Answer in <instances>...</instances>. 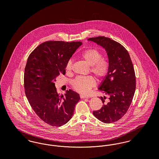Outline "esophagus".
<instances>
[{
  "label": "esophagus",
  "mask_w": 159,
  "mask_h": 159,
  "mask_svg": "<svg viewBox=\"0 0 159 159\" xmlns=\"http://www.w3.org/2000/svg\"><path fill=\"white\" fill-rule=\"evenodd\" d=\"M80 97L81 98H89V97L85 96V95H80Z\"/></svg>",
  "instance_id": "34e87169"
}]
</instances>
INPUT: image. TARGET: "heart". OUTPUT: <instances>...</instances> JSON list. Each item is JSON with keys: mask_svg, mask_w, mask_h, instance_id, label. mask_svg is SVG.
Listing matches in <instances>:
<instances>
[{"mask_svg": "<svg viewBox=\"0 0 159 159\" xmlns=\"http://www.w3.org/2000/svg\"><path fill=\"white\" fill-rule=\"evenodd\" d=\"M81 57L91 67V71L99 79L104 78L109 70V64L107 61L102 58V54L97 49L90 48L84 51L80 54ZM73 68L72 60L67 61L66 70L70 73ZM73 89L79 93L86 95L95 85V80L92 76H79L72 82Z\"/></svg>", "mask_w": 159, "mask_h": 159, "instance_id": "obj_1", "label": "heart"}]
</instances>
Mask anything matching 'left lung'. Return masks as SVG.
<instances>
[{
    "mask_svg": "<svg viewBox=\"0 0 159 159\" xmlns=\"http://www.w3.org/2000/svg\"><path fill=\"white\" fill-rule=\"evenodd\" d=\"M102 46L107 53L109 70L98 89L109 96L101 99L103 106L93 116L105 123L119 120L127 112L136 89V77L134 66L128 51L120 43L104 36L88 39Z\"/></svg>",
    "mask_w": 159,
    "mask_h": 159,
    "instance_id": "obj_1",
    "label": "left lung"
}]
</instances>
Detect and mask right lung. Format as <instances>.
Listing matches in <instances>:
<instances>
[{
  "label": "right lung",
  "instance_id": "obj_1",
  "mask_svg": "<svg viewBox=\"0 0 159 159\" xmlns=\"http://www.w3.org/2000/svg\"><path fill=\"white\" fill-rule=\"evenodd\" d=\"M81 42L47 41L30 53L24 71L25 93L34 112L43 121L59 127L67 123L80 100L77 92L69 89L58 94L55 78L66 74V66Z\"/></svg>",
  "mask_w": 159,
  "mask_h": 159
}]
</instances>
